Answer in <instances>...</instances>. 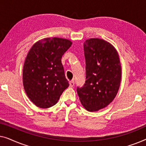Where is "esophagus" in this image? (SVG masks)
<instances>
[{
    "label": "esophagus",
    "instance_id": "1",
    "mask_svg": "<svg viewBox=\"0 0 146 146\" xmlns=\"http://www.w3.org/2000/svg\"><path fill=\"white\" fill-rule=\"evenodd\" d=\"M69 84H70V87H73L74 86V80H72L69 82Z\"/></svg>",
    "mask_w": 146,
    "mask_h": 146
}]
</instances>
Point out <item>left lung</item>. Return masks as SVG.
<instances>
[{
    "label": "left lung",
    "instance_id": "1",
    "mask_svg": "<svg viewBox=\"0 0 146 146\" xmlns=\"http://www.w3.org/2000/svg\"><path fill=\"white\" fill-rule=\"evenodd\" d=\"M86 82L77 93L82 104L89 111L108 106L115 98L121 78L119 55L108 42L90 38L84 43Z\"/></svg>",
    "mask_w": 146,
    "mask_h": 146
}]
</instances>
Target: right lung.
Here are the masks:
<instances>
[{"label":"right lung","instance_id":"add662e5","mask_svg":"<svg viewBox=\"0 0 146 146\" xmlns=\"http://www.w3.org/2000/svg\"><path fill=\"white\" fill-rule=\"evenodd\" d=\"M72 44L65 38H46L36 42L29 50L23 66V86L36 106H53L69 86L61 58Z\"/></svg>","mask_w":146,"mask_h":146}]
</instances>
